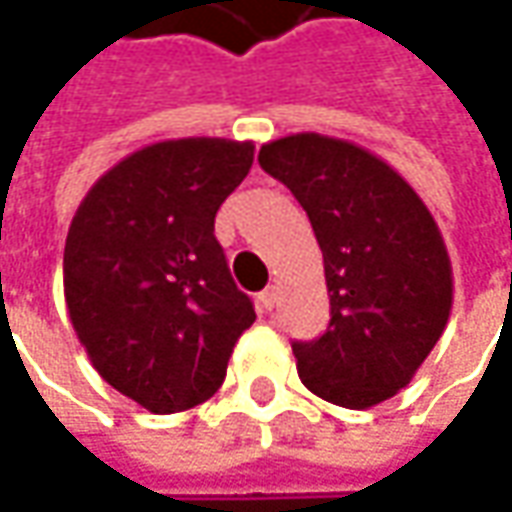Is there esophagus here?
Listing matches in <instances>:
<instances>
[{
  "label": "esophagus",
  "mask_w": 512,
  "mask_h": 512,
  "mask_svg": "<svg viewBox=\"0 0 512 512\" xmlns=\"http://www.w3.org/2000/svg\"><path fill=\"white\" fill-rule=\"evenodd\" d=\"M259 307L262 310H273L276 307V287H267V290L259 293Z\"/></svg>",
  "instance_id": "esophagus-1"
}]
</instances>
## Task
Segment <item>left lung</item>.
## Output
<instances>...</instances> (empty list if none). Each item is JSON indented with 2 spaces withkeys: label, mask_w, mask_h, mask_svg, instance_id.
<instances>
[{
  "label": "left lung",
  "mask_w": 512,
  "mask_h": 512,
  "mask_svg": "<svg viewBox=\"0 0 512 512\" xmlns=\"http://www.w3.org/2000/svg\"><path fill=\"white\" fill-rule=\"evenodd\" d=\"M259 162L305 207L325 259L330 325L293 342L299 379L325 402L376 407L410 384L450 319L442 230L399 170L347 139L290 133Z\"/></svg>",
  "instance_id": "1"
}]
</instances>
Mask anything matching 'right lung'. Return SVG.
I'll return each mask as SVG.
<instances>
[{
	"mask_svg": "<svg viewBox=\"0 0 512 512\" xmlns=\"http://www.w3.org/2000/svg\"><path fill=\"white\" fill-rule=\"evenodd\" d=\"M253 165V142L165 139L96 179L65 242L70 325L96 373L150 413L207 402L256 322L213 219Z\"/></svg>",
	"mask_w": 512,
	"mask_h": 512,
	"instance_id": "obj_1",
	"label": "right lung"
}]
</instances>
